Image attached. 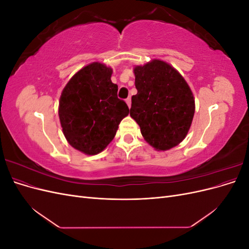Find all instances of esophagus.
<instances>
[{
	"label": "esophagus",
	"instance_id": "34e87169",
	"mask_svg": "<svg viewBox=\"0 0 249 249\" xmlns=\"http://www.w3.org/2000/svg\"><path fill=\"white\" fill-rule=\"evenodd\" d=\"M125 102L127 104V106H129V108H130L131 107V97H127V99L125 100Z\"/></svg>",
	"mask_w": 249,
	"mask_h": 249
}]
</instances>
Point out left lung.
I'll return each instance as SVG.
<instances>
[{
    "mask_svg": "<svg viewBox=\"0 0 249 249\" xmlns=\"http://www.w3.org/2000/svg\"><path fill=\"white\" fill-rule=\"evenodd\" d=\"M134 73L137 94L132 96L131 117L157 150L177 146L187 136L194 116L189 85L171 65L157 59L136 66Z\"/></svg>",
    "mask_w": 249,
    "mask_h": 249,
    "instance_id": "1",
    "label": "left lung"
}]
</instances>
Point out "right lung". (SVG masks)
Here are the masks:
<instances>
[{
    "mask_svg": "<svg viewBox=\"0 0 249 249\" xmlns=\"http://www.w3.org/2000/svg\"><path fill=\"white\" fill-rule=\"evenodd\" d=\"M112 69L93 62L69 81L59 101V118L70 144L86 155H96L114 138L129 107L117 97Z\"/></svg>",
    "mask_w": 249,
    "mask_h": 249,
    "instance_id": "obj_1",
    "label": "right lung"
}]
</instances>
